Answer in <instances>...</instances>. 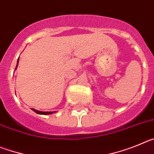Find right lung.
I'll return each mask as SVG.
<instances>
[{"mask_svg":"<svg viewBox=\"0 0 154 154\" xmlns=\"http://www.w3.org/2000/svg\"><path fill=\"white\" fill-rule=\"evenodd\" d=\"M18 62H19V58H18V59H17V65H16L15 69H17V65H18ZM31 109L33 110V111L35 112H36L37 114H39V115H50V114H52V113H55V112H55H55H42V111H39V110L35 109Z\"/></svg>","mask_w":154,"mask_h":154,"instance_id":"1","label":"right lung"}]
</instances>
